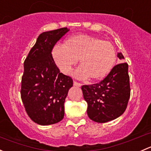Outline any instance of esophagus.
Instances as JSON below:
<instances>
[{"mask_svg":"<svg viewBox=\"0 0 151 151\" xmlns=\"http://www.w3.org/2000/svg\"><path fill=\"white\" fill-rule=\"evenodd\" d=\"M74 86L81 87L82 84L80 83H78V82H77V81H74Z\"/></svg>","mask_w":151,"mask_h":151,"instance_id":"34e87169","label":"esophagus"}]
</instances>
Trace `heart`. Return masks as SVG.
I'll return each instance as SVG.
<instances>
[{
	"label": "heart",
	"mask_w": 151,
	"mask_h": 151,
	"mask_svg": "<svg viewBox=\"0 0 151 151\" xmlns=\"http://www.w3.org/2000/svg\"><path fill=\"white\" fill-rule=\"evenodd\" d=\"M55 62L63 74H68L80 59V67L74 72L77 78L99 80L106 77L115 66L116 51L109 41L79 34L70 36L63 45L52 50Z\"/></svg>",
	"instance_id": "1"
}]
</instances>
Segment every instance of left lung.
<instances>
[{"instance_id": "8db88e82", "label": "left lung", "mask_w": 151, "mask_h": 151, "mask_svg": "<svg viewBox=\"0 0 151 151\" xmlns=\"http://www.w3.org/2000/svg\"><path fill=\"white\" fill-rule=\"evenodd\" d=\"M118 57L124 58L121 53ZM128 67L126 63H118L99 83L81 87L88 104L87 113L92 121L106 123L125 112L131 93Z\"/></svg>"}]
</instances>
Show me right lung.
Instances as JSON below:
<instances>
[{
	"mask_svg": "<svg viewBox=\"0 0 151 151\" xmlns=\"http://www.w3.org/2000/svg\"><path fill=\"white\" fill-rule=\"evenodd\" d=\"M69 29L44 32L24 61L21 99L29 118L42 126L54 124L64 117V102L73 86L71 77L60 72L52 50Z\"/></svg>",
	"mask_w": 151,
	"mask_h": 151,
	"instance_id": "1",
	"label": "right lung"
}]
</instances>
